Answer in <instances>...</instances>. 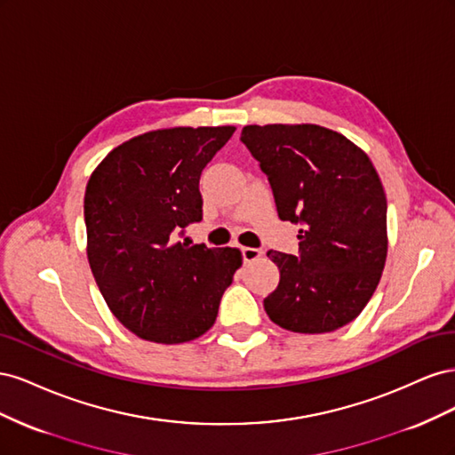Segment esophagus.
<instances>
[{
    "instance_id": "obj_1",
    "label": "esophagus",
    "mask_w": 455,
    "mask_h": 455,
    "mask_svg": "<svg viewBox=\"0 0 455 455\" xmlns=\"http://www.w3.org/2000/svg\"><path fill=\"white\" fill-rule=\"evenodd\" d=\"M241 254H243V259L249 264V261H254L261 256V251L259 249H252V246H243L241 249Z\"/></svg>"
}]
</instances>
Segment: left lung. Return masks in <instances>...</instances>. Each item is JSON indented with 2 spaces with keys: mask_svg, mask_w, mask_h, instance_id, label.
Instances as JSON below:
<instances>
[{
  "mask_svg": "<svg viewBox=\"0 0 455 455\" xmlns=\"http://www.w3.org/2000/svg\"><path fill=\"white\" fill-rule=\"evenodd\" d=\"M241 142L267 176L279 218L301 226L296 256L267 252L281 281L266 313L299 334L346 326L374 294L387 258V199L374 164L319 125H249Z\"/></svg>",
  "mask_w": 455,
  "mask_h": 455,
  "instance_id": "1",
  "label": "left lung"
}]
</instances>
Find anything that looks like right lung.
Here are the masks:
<instances>
[{"label":"right lung","mask_w":455,"mask_h":455,"mask_svg":"<svg viewBox=\"0 0 455 455\" xmlns=\"http://www.w3.org/2000/svg\"><path fill=\"white\" fill-rule=\"evenodd\" d=\"M235 127H176L109 151L85 189L87 256L116 319L156 343L203 336L233 273L237 249L184 240L203 220L199 178Z\"/></svg>","instance_id":"add662e5"}]
</instances>
